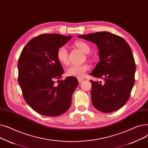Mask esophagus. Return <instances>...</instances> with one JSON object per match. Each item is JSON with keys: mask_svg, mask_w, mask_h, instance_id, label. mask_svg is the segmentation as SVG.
I'll return each instance as SVG.
<instances>
[{"mask_svg": "<svg viewBox=\"0 0 148 148\" xmlns=\"http://www.w3.org/2000/svg\"><path fill=\"white\" fill-rule=\"evenodd\" d=\"M78 82H79V83H81V82H82V81H84V79H83V78H78Z\"/></svg>", "mask_w": 148, "mask_h": 148, "instance_id": "1", "label": "esophagus"}]
</instances>
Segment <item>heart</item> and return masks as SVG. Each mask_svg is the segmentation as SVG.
I'll list each match as a JSON object with an SVG mask.
<instances>
[{
    "label": "heart",
    "mask_w": 148,
    "mask_h": 148,
    "mask_svg": "<svg viewBox=\"0 0 148 148\" xmlns=\"http://www.w3.org/2000/svg\"><path fill=\"white\" fill-rule=\"evenodd\" d=\"M75 45L84 53H88L90 52V47L86 42H84L82 41H77L75 42ZM57 57L59 62L61 63L62 64L67 65L69 64V52L65 47L62 46L58 49ZM89 69L90 67L87 64L81 65H71L67 68L66 74L69 76L81 78L84 76Z\"/></svg>",
    "instance_id": "obj_1"
}]
</instances>
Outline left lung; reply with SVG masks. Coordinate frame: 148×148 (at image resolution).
Segmentation results:
<instances>
[{
  "label": "left lung",
  "instance_id": "8db88e82",
  "mask_svg": "<svg viewBox=\"0 0 148 148\" xmlns=\"http://www.w3.org/2000/svg\"><path fill=\"white\" fill-rule=\"evenodd\" d=\"M78 37L95 43L99 50L100 61L90 75L104 83L90 81L94 107L107 113L118 110L129 99L135 82L136 67L130 46L122 37L106 31Z\"/></svg>",
  "mask_w": 148,
  "mask_h": 148
}]
</instances>
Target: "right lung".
<instances>
[{"label": "right lung", "instance_id": "add662e5", "mask_svg": "<svg viewBox=\"0 0 148 148\" xmlns=\"http://www.w3.org/2000/svg\"><path fill=\"white\" fill-rule=\"evenodd\" d=\"M72 37L41 34L28 42L20 55L19 86L26 103L41 115L58 116L71 105L72 96L78 81L73 76L60 81L64 70L57 53ZM55 80H58V86L54 85Z\"/></svg>", "mask_w": 148, "mask_h": 148}]
</instances>
